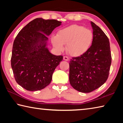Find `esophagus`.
Returning a JSON list of instances; mask_svg holds the SVG:
<instances>
[{
	"mask_svg": "<svg viewBox=\"0 0 123 123\" xmlns=\"http://www.w3.org/2000/svg\"><path fill=\"white\" fill-rule=\"evenodd\" d=\"M63 60H65V61H68V60H69V58L67 56H63Z\"/></svg>",
	"mask_w": 123,
	"mask_h": 123,
	"instance_id": "esophagus-1",
	"label": "esophagus"
}]
</instances>
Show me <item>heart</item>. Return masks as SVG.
Returning a JSON list of instances; mask_svg holds the SVG:
<instances>
[{
	"label": "heart",
	"instance_id": "b5f03b06",
	"mask_svg": "<svg viewBox=\"0 0 123 123\" xmlns=\"http://www.w3.org/2000/svg\"><path fill=\"white\" fill-rule=\"evenodd\" d=\"M93 35L91 31L78 25H72L58 31L56 36L51 38L53 46L58 51H63V45L66 44V50L73 56L84 54L90 47Z\"/></svg>",
	"mask_w": 123,
	"mask_h": 123
}]
</instances>
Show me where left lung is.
Masks as SVG:
<instances>
[{
  "label": "left lung",
  "mask_w": 123,
  "mask_h": 123,
  "mask_svg": "<svg viewBox=\"0 0 123 123\" xmlns=\"http://www.w3.org/2000/svg\"><path fill=\"white\" fill-rule=\"evenodd\" d=\"M93 29L91 46L80 56L69 62V82L79 92L89 93L106 81L111 64L109 39L101 29L91 22Z\"/></svg>",
  "instance_id": "left-lung-1"
}]
</instances>
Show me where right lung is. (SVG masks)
I'll use <instances>...</instances> for the list:
<instances>
[{
    "instance_id": "right-lung-1",
    "label": "right lung",
    "mask_w": 123,
    "mask_h": 123,
    "mask_svg": "<svg viewBox=\"0 0 123 123\" xmlns=\"http://www.w3.org/2000/svg\"><path fill=\"white\" fill-rule=\"evenodd\" d=\"M61 22L37 18L25 26L14 39L11 59L16 81L30 91L44 88L51 81L61 55L51 54L46 47L49 36Z\"/></svg>"
}]
</instances>
